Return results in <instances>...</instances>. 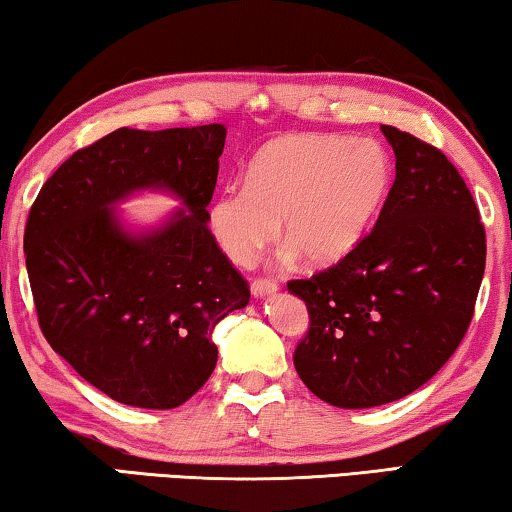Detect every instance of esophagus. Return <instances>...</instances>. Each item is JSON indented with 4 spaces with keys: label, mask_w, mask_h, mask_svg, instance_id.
I'll list each match as a JSON object with an SVG mask.
<instances>
[{
    "label": "esophagus",
    "mask_w": 512,
    "mask_h": 512,
    "mask_svg": "<svg viewBox=\"0 0 512 512\" xmlns=\"http://www.w3.org/2000/svg\"><path fill=\"white\" fill-rule=\"evenodd\" d=\"M277 288H279L277 279H270V277H256L251 281V293L254 295H268L277 291Z\"/></svg>",
    "instance_id": "34e87169"
}]
</instances>
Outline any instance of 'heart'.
<instances>
[{"label":"heart","instance_id":"obj_1","mask_svg":"<svg viewBox=\"0 0 512 512\" xmlns=\"http://www.w3.org/2000/svg\"><path fill=\"white\" fill-rule=\"evenodd\" d=\"M392 166L376 140L300 133L263 145L247 180H233L207 207L219 249L238 265L279 235L284 261L332 265L351 254L388 196Z\"/></svg>","mask_w":512,"mask_h":512}]
</instances>
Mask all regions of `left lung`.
<instances>
[{
  "mask_svg": "<svg viewBox=\"0 0 512 512\" xmlns=\"http://www.w3.org/2000/svg\"><path fill=\"white\" fill-rule=\"evenodd\" d=\"M395 182L351 254L288 281L309 330L295 346L302 383L339 409L402 399L462 342L485 274V226L469 187L439 147L383 124Z\"/></svg>",
  "mask_w": 512,
  "mask_h": 512,
  "instance_id": "1",
  "label": "left lung"
}]
</instances>
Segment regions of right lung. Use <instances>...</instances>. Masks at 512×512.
Here are the masks:
<instances>
[{
  "mask_svg": "<svg viewBox=\"0 0 512 512\" xmlns=\"http://www.w3.org/2000/svg\"><path fill=\"white\" fill-rule=\"evenodd\" d=\"M224 143V124L122 127L73 152L29 210L43 337L115 402L175 409L194 397L217 365L214 325L247 307V279L207 228ZM147 186L173 190L190 212L154 234H124L109 205Z\"/></svg>",
  "mask_w": 512,
  "mask_h": 512,
  "instance_id": "1",
  "label": "right lung"
}]
</instances>
